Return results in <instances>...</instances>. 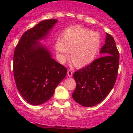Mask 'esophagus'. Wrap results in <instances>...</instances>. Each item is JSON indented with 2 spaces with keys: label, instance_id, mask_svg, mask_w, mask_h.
<instances>
[{
  "label": "esophagus",
  "instance_id": "obj_1",
  "mask_svg": "<svg viewBox=\"0 0 133 133\" xmlns=\"http://www.w3.org/2000/svg\"><path fill=\"white\" fill-rule=\"evenodd\" d=\"M68 75L69 77H71L73 75V71L71 70H68Z\"/></svg>",
  "mask_w": 133,
  "mask_h": 133
}]
</instances>
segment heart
Returning <instances> with one entry per match:
<instances>
[{
	"instance_id": "obj_1",
	"label": "heart",
	"mask_w": 133,
	"mask_h": 133,
	"mask_svg": "<svg viewBox=\"0 0 133 133\" xmlns=\"http://www.w3.org/2000/svg\"><path fill=\"white\" fill-rule=\"evenodd\" d=\"M102 45L100 35L80 25L67 28L55 42L57 60L64 64L70 55L71 63L79 68L86 66L95 60Z\"/></svg>"
}]
</instances>
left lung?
<instances>
[{
    "label": "left lung",
    "mask_w": 133,
    "mask_h": 133,
    "mask_svg": "<svg viewBox=\"0 0 133 133\" xmlns=\"http://www.w3.org/2000/svg\"><path fill=\"white\" fill-rule=\"evenodd\" d=\"M100 53L103 57L73 74L76 87L72 96L83 106H95L103 101L116 82L119 53L113 37L108 33Z\"/></svg>",
    "instance_id": "8db88e82"
}]
</instances>
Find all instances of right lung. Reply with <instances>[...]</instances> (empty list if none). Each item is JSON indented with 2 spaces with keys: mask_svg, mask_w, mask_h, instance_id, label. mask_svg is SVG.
<instances>
[{
  "mask_svg": "<svg viewBox=\"0 0 133 133\" xmlns=\"http://www.w3.org/2000/svg\"><path fill=\"white\" fill-rule=\"evenodd\" d=\"M57 22V19L45 20L28 29L15 49L16 85L31 105H41L49 100L67 74L66 68L52 58L50 51L41 42L47 38Z\"/></svg>",
  "mask_w": 133,
  "mask_h": 133,
  "instance_id": "add662e5",
  "label": "right lung"
}]
</instances>
